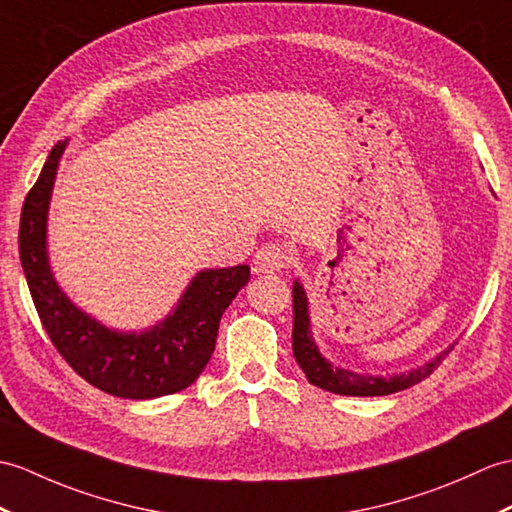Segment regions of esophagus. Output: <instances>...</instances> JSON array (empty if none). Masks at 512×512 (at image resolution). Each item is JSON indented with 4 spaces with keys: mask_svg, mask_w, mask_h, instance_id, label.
Listing matches in <instances>:
<instances>
[{
    "mask_svg": "<svg viewBox=\"0 0 512 512\" xmlns=\"http://www.w3.org/2000/svg\"><path fill=\"white\" fill-rule=\"evenodd\" d=\"M290 255L285 253V248L279 244H266L261 246L255 259H253V270L255 272H279L288 268Z\"/></svg>",
    "mask_w": 512,
    "mask_h": 512,
    "instance_id": "esophagus-1",
    "label": "esophagus"
}]
</instances>
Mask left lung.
<instances>
[{
	"label": "left lung",
	"mask_w": 512,
	"mask_h": 512,
	"mask_svg": "<svg viewBox=\"0 0 512 512\" xmlns=\"http://www.w3.org/2000/svg\"><path fill=\"white\" fill-rule=\"evenodd\" d=\"M292 301H294V327H292V351L294 358L303 368L305 377L310 384L336 392V395L347 397H382L392 395V392L406 390L414 384L423 382L430 377L434 368L445 360V355L454 349L449 344L445 351L434 355L432 360L412 368L406 373L397 375H368V373H353L349 368H340L331 364L323 353H320L318 344L312 336V318H310V301H307V292L299 279L292 283Z\"/></svg>",
	"instance_id": "obj_1"
}]
</instances>
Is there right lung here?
<instances>
[{"instance_id": "add662e5", "label": "right lung", "mask_w": 512, "mask_h": 512, "mask_svg": "<svg viewBox=\"0 0 512 512\" xmlns=\"http://www.w3.org/2000/svg\"><path fill=\"white\" fill-rule=\"evenodd\" d=\"M67 144L69 137L52 148L19 224L23 275L47 336L82 379L113 397L154 399L192 386L211 360L220 318L248 283L251 268L198 270L168 316L141 331L106 327L80 310L58 285L47 251L52 189Z\"/></svg>"}]
</instances>
